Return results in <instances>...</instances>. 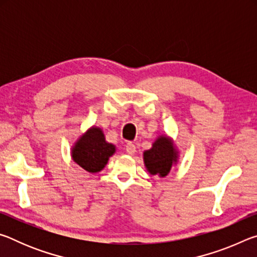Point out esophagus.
I'll list each match as a JSON object with an SVG mask.
<instances>
[{
	"label": "esophagus",
	"mask_w": 257,
	"mask_h": 257,
	"mask_svg": "<svg viewBox=\"0 0 257 257\" xmlns=\"http://www.w3.org/2000/svg\"><path fill=\"white\" fill-rule=\"evenodd\" d=\"M125 152H127L129 155H134L136 153V146H135L134 143H128V144L125 145Z\"/></svg>",
	"instance_id": "esophagus-1"
}]
</instances>
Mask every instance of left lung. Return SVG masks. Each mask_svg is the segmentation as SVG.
<instances>
[{"label": "left lung", "instance_id": "1", "mask_svg": "<svg viewBox=\"0 0 257 257\" xmlns=\"http://www.w3.org/2000/svg\"><path fill=\"white\" fill-rule=\"evenodd\" d=\"M178 152L170 138L161 136L154 142L152 149L144 152V163L151 175L165 177L177 162Z\"/></svg>", "mask_w": 257, "mask_h": 257}]
</instances>
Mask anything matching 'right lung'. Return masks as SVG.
Segmentation results:
<instances>
[{"instance_id":"add662e5","label":"right lung","mask_w":257,"mask_h":257,"mask_svg":"<svg viewBox=\"0 0 257 257\" xmlns=\"http://www.w3.org/2000/svg\"><path fill=\"white\" fill-rule=\"evenodd\" d=\"M115 146L105 142L103 132L93 127L79 138L72 147V159L84 170L90 173L101 171L108 158L114 154Z\"/></svg>"}]
</instances>
